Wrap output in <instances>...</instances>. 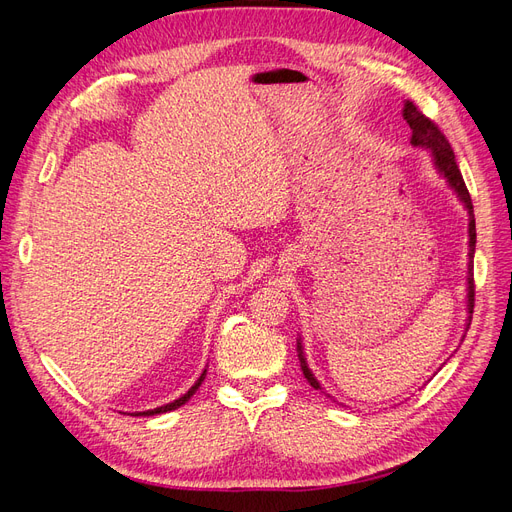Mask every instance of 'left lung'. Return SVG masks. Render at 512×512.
<instances>
[{"instance_id":"1","label":"left lung","mask_w":512,"mask_h":512,"mask_svg":"<svg viewBox=\"0 0 512 512\" xmlns=\"http://www.w3.org/2000/svg\"><path fill=\"white\" fill-rule=\"evenodd\" d=\"M404 119L408 121V126L412 130V138L410 143L414 147H425L429 149L433 164H436L438 173L448 181V185L455 190V194L459 196V200L463 203V207L468 209V247H470V262H468V324H466V331L470 329V322H472V312H474V250H476V222H474V207H472V198L470 192L466 188V181L461 177V170L455 162V153L451 149V143L446 141V136L442 134V130L433 123L429 117H425L421 111H418V106L410 100L404 102ZM297 352H299V363L303 369V376L307 378V382L314 386V389H322L320 382L316 380V376L312 374V369H309L307 361H305V354H303V344H301V337L297 339Z\"/></svg>"}]
</instances>
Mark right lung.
<instances>
[{"instance_id":"add662e5","label":"right lung","mask_w":512,"mask_h":512,"mask_svg":"<svg viewBox=\"0 0 512 512\" xmlns=\"http://www.w3.org/2000/svg\"><path fill=\"white\" fill-rule=\"evenodd\" d=\"M205 376H207V369L203 371V374H200V378L192 384V389L185 393V395H181L179 399H175V401H170V404H166V406H160V408H153V410H145V412H134V414H130V416H153V414H164V412H170V410H177L179 406H183L185 401H188L196 391H198V386L203 384V380H205Z\"/></svg>"}]
</instances>
